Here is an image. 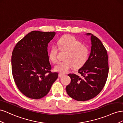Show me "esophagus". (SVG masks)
Wrapping results in <instances>:
<instances>
[{
  "label": "esophagus",
  "mask_w": 123,
  "mask_h": 123,
  "mask_svg": "<svg viewBox=\"0 0 123 123\" xmlns=\"http://www.w3.org/2000/svg\"><path fill=\"white\" fill-rule=\"evenodd\" d=\"M64 75V74H62V73H61L58 74V76H59V77H62Z\"/></svg>",
  "instance_id": "1"
}]
</instances>
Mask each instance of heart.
<instances>
[{
	"label": "heart",
	"instance_id": "1",
	"mask_svg": "<svg viewBox=\"0 0 123 123\" xmlns=\"http://www.w3.org/2000/svg\"><path fill=\"white\" fill-rule=\"evenodd\" d=\"M58 48L56 46L51 47L49 57L54 63L58 61V52L59 49L66 51L65 61L58 62L54 67L56 71L61 73H66L69 70L75 67L80 68L86 62L89 56L88 47L81 44V42L74 37L65 35L62 37L57 42Z\"/></svg>",
	"mask_w": 123,
	"mask_h": 123
}]
</instances>
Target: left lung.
<instances>
[{
    "mask_svg": "<svg viewBox=\"0 0 123 123\" xmlns=\"http://www.w3.org/2000/svg\"><path fill=\"white\" fill-rule=\"evenodd\" d=\"M91 49L88 60L79 70L81 77L69 74L71 83L66 91L71 98L78 101H86L98 95L105 86L109 67L107 50L98 37L91 33Z\"/></svg>",
    "mask_w": 123,
    "mask_h": 123,
    "instance_id": "left-lung-1",
    "label": "left lung"
}]
</instances>
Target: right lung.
I'll list each match as a JSON object with an SVG mask.
<instances>
[{"instance_id":"add662e5","label":"right lung","mask_w":123,"mask_h":123,"mask_svg":"<svg viewBox=\"0 0 123 123\" xmlns=\"http://www.w3.org/2000/svg\"><path fill=\"white\" fill-rule=\"evenodd\" d=\"M55 32L33 31L19 40L12 52V74L17 88L27 97L40 99L49 93L58 77L51 72L48 44Z\"/></svg>"}]
</instances>
